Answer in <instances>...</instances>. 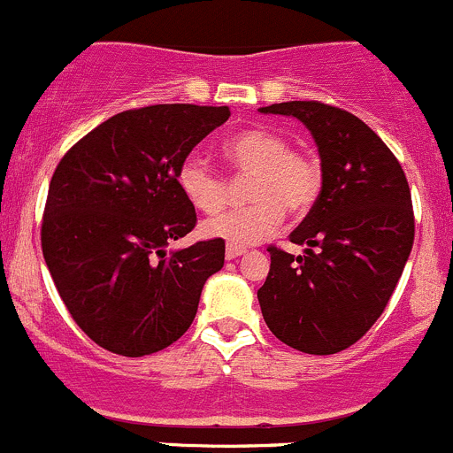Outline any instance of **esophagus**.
<instances>
[{"label":"esophagus","instance_id":"1","mask_svg":"<svg viewBox=\"0 0 453 453\" xmlns=\"http://www.w3.org/2000/svg\"><path fill=\"white\" fill-rule=\"evenodd\" d=\"M244 253H246V249H240V246H226V250H225L226 259H235Z\"/></svg>","mask_w":453,"mask_h":453}]
</instances>
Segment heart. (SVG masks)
Wrapping results in <instances>:
<instances>
[{
	"label": "heart",
	"instance_id": "obj_1",
	"mask_svg": "<svg viewBox=\"0 0 453 453\" xmlns=\"http://www.w3.org/2000/svg\"><path fill=\"white\" fill-rule=\"evenodd\" d=\"M228 169L246 182V200L242 209H228L209 218L200 233L209 240L228 246H253L271 235L281 222V213L299 216L319 198L321 169L311 156L290 150L288 138L266 127L233 134L222 145ZM178 189L187 203L200 213H213L225 204L226 182L200 156H187L176 172Z\"/></svg>",
	"mask_w": 453,
	"mask_h": 453
}]
</instances>
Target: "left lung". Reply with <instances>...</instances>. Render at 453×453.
Masks as SVG:
<instances>
[{"instance_id":"left-lung-1","label":"left lung","mask_w":453,"mask_h":453,"mask_svg":"<svg viewBox=\"0 0 453 453\" xmlns=\"http://www.w3.org/2000/svg\"><path fill=\"white\" fill-rule=\"evenodd\" d=\"M295 116L321 158V191L290 233L303 255L268 246L271 271L257 290L266 326L308 355L359 342L388 306L414 244V211L396 156L355 114L319 101L259 107Z\"/></svg>"}]
</instances>
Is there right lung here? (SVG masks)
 I'll return each instance as SVG.
<instances>
[{"mask_svg":"<svg viewBox=\"0 0 453 453\" xmlns=\"http://www.w3.org/2000/svg\"><path fill=\"white\" fill-rule=\"evenodd\" d=\"M226 105H150L94 127L61 158L48 189L42 249L65 308L105 350L142 357L172 346L225 266V242L169 250L196 226L176 172Z\"/></svg>","mask_w":453,"mask_h":453,"instance_id":"right-lung-1","label":"right lung"}]
</instances>
